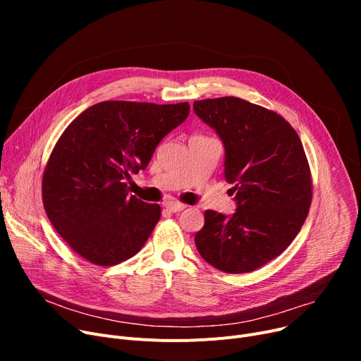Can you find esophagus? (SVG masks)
<instances>
[{
  "instance_id": "34e87169",
  "label": "esophagus",
  "mask_w": 361,
  "mask_h": 361,
  "mask_svg": "<svg viewBox=\"0 0 361 361\" xmlns=\"http://www.w3.org/2000/svg\"><path fill=\"white\" fill-rule=\"evenodd\" d=\"M164 206L166 207L168 211L174 212V214H177V212H181V211H184V209H185V204H184V203H180V202H174V200H168V202H165V203H164Z\"/></svg>"
}]
</instances>
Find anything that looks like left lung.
<instances>
[{
	"mask_svg": "<svg viewBox=\"0 0 361 361\" xmlns=\"http://www.w3.org/2000/svg\"><path fill=\"white\" fill-rule=\"evenodd\" d=\"M193 108L224 143L237 202L230 218L204 212L197 252L222 272H253L286 250L307 218L313 187L305 149L286 118L249 101L224 97Z\"/></svg>",
	"mask_w": 361,
	"mask_h": 361,
	"instance_id": "obj_1",
	"label": "left lung"
}]
</instances>
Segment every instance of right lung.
Listing matches in <instances>:
<instances>
[{
	"label": "right lung",
	"mask_w": 361,
	"mask_h": 361,
	"mask_svg": "<svg viewBox=\"0 0 361 361\" xmlns=\"http://www.w3.org/2000/svg\"><path fill=\"white\" fill-rule=\"evenodd\" d=\"M190 112L188 102L105 101L75 117L55 143L42 177L45 212L70 247L98 267L135 256L161 206L128 195L158 143Z\"/></svg>",
	"instance_id": "obj_1"
}]
</instances>
